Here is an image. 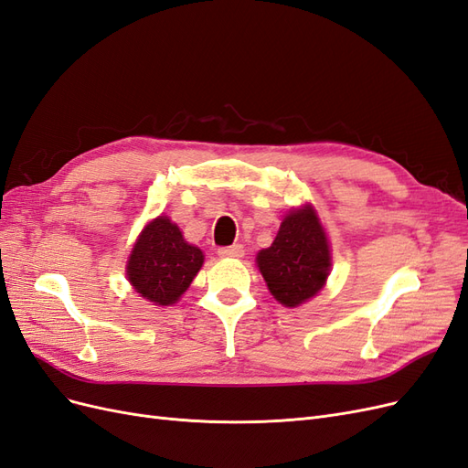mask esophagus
Returning a JSON list of instances; mask_svg holds the SVG:
<instances>
[{
    "label": "esophagus",
    "instance_id": "esophagus-1",
    "mask_svg": "<svg viewBox=\"0 0 468 468\" xmlns=\"http://www.w3.org/2000/svg\"><path fill=\"white\" fill-rule=\"evenodd\" d=\"M218 256L220 258H242L244 256V246L234 244V246H229V248H220Z\"/></svg>",
    "mask_w": 468,
    "mask_h": 468
}]
</instances>
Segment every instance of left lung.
Masks as SVG:
<instances>
[{"label":"left lung","instance_id":"obj_1","mask_svg":"<svg viewBox=\"0 0 468 468\" xmlns=\"http://www.w3.org/2000/svg\"><path fill=\"white\" fill-rule=\"evenodd\" d=\"M267 289L282 304L294 308L313 299L330 275L328 236L313 205L291 210L282 218L273 244L258 253Z\"/></svg>","mask_w":468,"mask_h":468}]
</instances>
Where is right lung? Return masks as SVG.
I'll use <instances>...</instances> for the list:
<instances>
[{
  "instance_id": "1",
  "label": "right lung",
  "mask_w": 468,
  "mask_h": 468,
  "mask_svg": "<svg viewBox=\"0 0 468 468\" xmlns=\"http://www.w3.org/2000/svg\"><path fill=\"white\" fill-rule=\"evenodd\" d=\"M203 261V251L186 242L179 226L158 217L140 232L126 261V277L143 299L169 306L189 289Z\"/></svg>"
}]
</instances>
